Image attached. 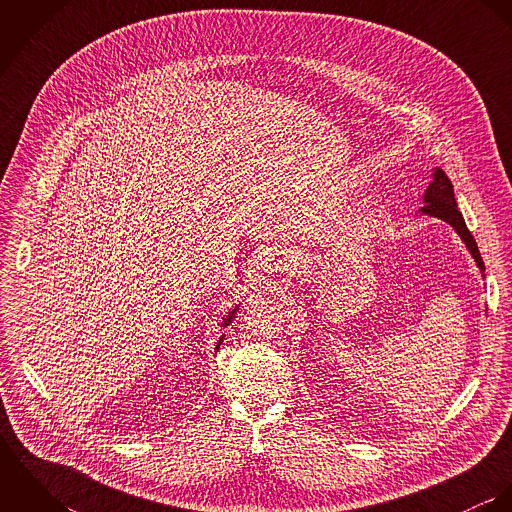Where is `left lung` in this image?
I'll use <instances>...</instances> for the list:
<instances>
[{"label":"left lung","instance_id":"8db88e82","mask_svg":"<svg viewBox=\"0 0 512 512\" xmlns=\"http://www.w3.org/2000/svg\"><path fill=\"white\" fill-rule=\"evenodd\" d=\"M424 203H426V207H422V213L449 222L455 228V232L461 236V240L467 244L471 256L475 258L477 266L483 272L485 264H483L481 252L477 248V242H475L473 234L469 232V228L463 220V215L457 211V203H455V197H453V185H451L449 177L439 167H436V171L432 173V179H430L428 189L424 193Z\"/></svg>","mask_w":512,"mask_h":512}]
</instances>
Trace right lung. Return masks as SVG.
<instances>
[{"mask_svg":"<svg viewBox=\"0 0 512 512\" xmlns=\"http://www.w3.org/2000/svg\"><path fill=\"white\" fill-rule=\"evenodd\" d=\"M234 311H236V309H232V311H230V315H228V317H226V319H224V325H228V323H230V319H232V317H234ZM220 345H222V337H220V339H219V345H217V351H219Z\"/></svg>","mask_w":512,"mask_h":512,"instance_id":"obj_1","label":"right lung"}]
</instances>
